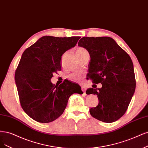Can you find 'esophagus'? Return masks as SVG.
Instances as JSON below:
<instances>
[{
	"instance_id": "obj_1",
	"label": "esophagus",
	"mask_w": 148,
	"mask_h": 148,
	"mask_svg": "<svg viewBox=\"0 0 148 148\" xmlns=\"http://www.w3.org/2000/svg\"><path fill=\"white\" fill-rule=\"evenodd\" d=\"M81 90H82L83 92H85L86 90V88L84 87V86H81Z\"/></svg>"
}]
</instances>
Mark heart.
I'll return each instance as SVG.
<instances>
[{
	"mask_svg": "<svg viewBox=\"0 0 148 148\" xmlns=\"http://www.w3.org/2000/svg\"><path fill=\"white\" fill-rule=\"evenodd\" d=\"M86 52H87L86 49H85L84 48H82V47L78 48L77 49H76V54H77L78 57L81 56V55H83L84 53H85ZM81 76H82L81 74L78 73H72V74L68 76V78L69 79L72 80V81H78L81 78Z\"/></svg>",
	"mask_w": 148,
	"mask_h": 148,
	"instance_id": "heart-1",
	"label": "heart"
}]
</instances>
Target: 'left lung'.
<instances>
[{
    "label": "left lung",
    "mask_w": 148,
    "mask_h": 148,
    "mask_svg": "<svg viewBox=\"0 0 148 148\" xmlns=\"http://www.w3.org/2000/svg\"><path fill=\"white\" fill-rule=\"evenodd\" d=\"M78 45L89 53V78L93 83L102 84L101 88L86 90L87 94L97 95L99 99L98 105L89 110L90 114L104 123H113L125 114L135 92L132 59L111 37H84Z\"/></svg>",
    "instance_id": "8db88e82"
}]
</instances>
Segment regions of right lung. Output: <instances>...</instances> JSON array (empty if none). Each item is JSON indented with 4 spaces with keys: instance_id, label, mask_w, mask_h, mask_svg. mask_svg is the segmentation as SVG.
I'll return each mask as SVG.
<instances>
[{
    "instance_id": "1",
    "label": "right lung",
    "mask_w": 148,
    "mask_h": 148,
    "mask_svg": "<svg viewBox=\"0 0 148 148\" xmlns=\"http://www.w3.org/2000/svg\"><path fill=\"white\" fill-rule=\"evenodd\" d=\"M80 37L44 36L25 49L15 72L14 79L22 108L38 123H48L62 114L70 97L76 91L73 83L54 85L53 73L61 70L62 54L74 47Z\"/></svg>"
}]
</instances>
